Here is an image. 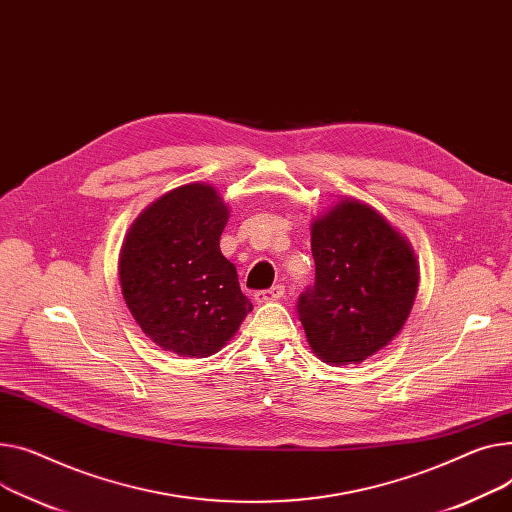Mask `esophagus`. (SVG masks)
<instances>
[{
	"label": "esophagus",
	"mask_w": 512,
	"mask_h": 512,
	"mask_svg": "<svg viewBox=\"0 0 512 512\" xmlns=\"http://www.w3.org/2000/svg\"><path fill=\"white\" fill-rule=\"evenodd\" d=\"M284 292H286V288H284L282 284H276V286H271V288H267V290H257V292H255V300H257V302L280 300V298L284 296Z\"/></svg>",
	"instance_id": "esophagus-1"
}]
</instances>
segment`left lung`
<instances>
[{"label": "left lung", "mask_w": 512, "mask_h": 512, "mask_svg": "<svg viewBox=\"0 0 512 512\" xmlns=\"http://www.w3.org/2000/svg\"><path fill=\"white\" fill-rule=\"evenodd\" d=\"M315 284L296 313L317 356L362 362L401 331L418 292L414 253L389 222L360 201H342L311 230Z\"/></svg>", "instance_id": "left-lung-1"}]
</instances>
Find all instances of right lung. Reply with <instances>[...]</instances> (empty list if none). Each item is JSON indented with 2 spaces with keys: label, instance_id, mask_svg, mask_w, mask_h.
<instances>
[{
  "label": "right lung",
  "instance_id": "1",
  "mask_svg": "<svg viewBox=\"0 0 512 512\" xmlns=\"http://www.w3.org/2000/svg\"><path fill=\"white\" fill-rule=\"evenodd\" d=\"M226 222L216 189L201 183L162 195L133 222L119 257L121 290L160 348L212 356L253 311L234 263L220 253Z\"/></svg>",
  "mask_w": 512,
  "mask_h": 512
}]
</instances>
